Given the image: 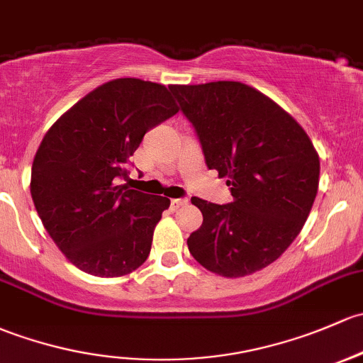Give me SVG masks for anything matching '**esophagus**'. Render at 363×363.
<instances>
[{
  "label": "esophagus",
  "mask_w": 363,
  "mask_h": 363,
  "mask_svg": "<svg viewBox=\"0 0 363 363\" xmlns=\"http://www.w3.org/2000/svg\"><path fill=\"white\" fill-rule=\"evenodd\" d=\"M188 198H174V200H172V207L179 208L182 207V205H188Z\"/></svg>",
  "instance_id": "esophagus-1"
}]
</instances>
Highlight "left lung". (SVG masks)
I'll list each match as a JSON object with an SVG mask.
<instances>
[{"instance_id": "left-lung-1", "label": "left lung", "mask_w": 363, "mask_h": 363, "mask_svg": "<svg viewBox=\"0 0 363 363\" xmlns=\"http://www.w3.org/2000/svg\"><path fill=\"white\" fill-rule=\"evenodd\" d=\"M205 163L228 177L233 201L191 198L203 213L188 249L208 272L238 278L277 261L303 230L318 191L310 137L264 94L240 82L172 85Z\"/></svg>"}]
</instances>
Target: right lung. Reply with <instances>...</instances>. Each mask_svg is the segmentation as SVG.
Returning <instances> with one entry per match:
<instances>
[{
	"mask_svg": "<svg viewBox=\"0 0 363 363\" xmlns=\"http://www.w3.org/2000/svg\"><path fill=\"white\" fill-rule=\"evenodd\" d=\"M170 89L120 78L90 91L53 123L30 172L45 230L82 272L123 277L151 250L165 196L123 184L144 135L179 111Z\"/></svg>",
	"mask_w": 363,
	"mask_h": 363,
	"instance_id": "right-lung-1",
	"label": "right lung"
}]
</instances>
